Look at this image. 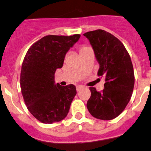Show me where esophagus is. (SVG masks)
<instances>
[{
	"mask_svg": "<svg viewBox=\"0 0 151 151\" xmlns=\"http://www.w3.org/2000/svg\"><path fill=\"white\" fill-rule=\"evenodd\" d=\"M77 88V91L79 92V91H80V90H82V89H83L84 87L82 86V85H77V88Z\"/></svg>",
	"mask_w": 151,
	"mask_h": 151,
	"instance_id": "esophagus-1",
	"label": "esophagus"
}]
</instances>
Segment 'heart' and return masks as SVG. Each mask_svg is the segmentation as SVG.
I'll list each match as a JSON object with an SVG mask.
<instances>
[{
  "mask_svg": "<svg viewBox=\"0 0 151 151\" xmlns=\"http://www.w3.org/2000/svg\"><path fill=\"white\" fill-rule=\"evenodd\" d=\"M88 48H90V47L88 46V45H82V46H81V47H80V53H82V52H83L84 50H87V49H88Z\"/></svg>",
  "mask_w": 151,
  "mask_h": 151,
  "instance_id": "b5f03b06",
  "label": "heart"
}]
</instances>
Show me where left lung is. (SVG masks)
<instances>
[{"label": "left lung", "instance_id": "1", "mask_svg": "<svg viewBox=\"0 0 151 151\" xmlns=\"http://www.w3.org/2000/svg\"><path fill=\"white\" fill-rule=\"evenodd\" d=\"M84 35L99 63L98 75L106 81L101 92L90 87L87 107L95 118L111 120L124 110L132 95L134 74L131 58L121 41L105 30L88 32Z\"/></svg>", "mask_w": 151, "mask_h": 151}]
</instances>
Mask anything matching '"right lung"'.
Listing matches in <instances>:
<instances>
[{
  "label": "right lung",
  "mask_w": 151,
  "mask_h": 151,
  "mask_svg": "<svg viewBox=\"0 0 151 151\" xmlns=\"http://www.w3.org/2000/svg\"><path fill=\"white\" fill-rule=\"evenodd\" d=\"M80 35H47L28 49L22 66L20 86L24 101L32 115L44 124L61 121L67 116L77 94L74 85L54 83L57 69Z\"/></svg>",
  "instance_id": "add662e5"
}]
</instances>
